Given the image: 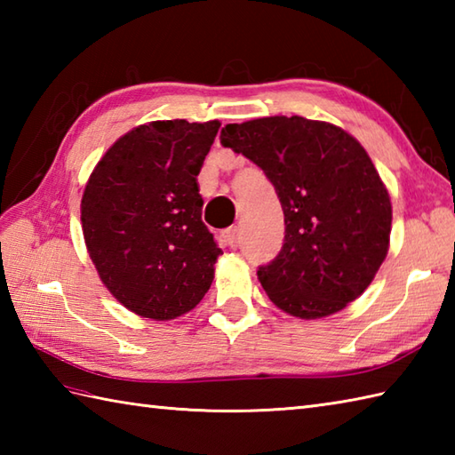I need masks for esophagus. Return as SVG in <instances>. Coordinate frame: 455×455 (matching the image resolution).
<instances>
[{
    "label": "esophagus",
    "mask_w": 455,
    "mask_h": 455,
    "mask_svg": "<svg viewBox=\"0 0 455 455\" xmlns=\"http://www.w3.org/2000/svg\"><path fill=\"white\" fill-rule=\"evenodd\" d=\"M238 236H240V228L238 227H233V228H228V230H225V233H222V238H225V243L228 246H236L238 244Z\"/></svg>",
    "instance_id": "1"
}]
</instances>
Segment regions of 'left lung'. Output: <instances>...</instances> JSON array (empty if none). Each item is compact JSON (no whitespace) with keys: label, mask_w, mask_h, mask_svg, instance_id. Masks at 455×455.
<instances>
[{"label":"left lung","mask_w":455,"mask_h":455,"mask_svg":"<svg viewBox=\"0 0 455 455\" xmlns=\"http://www.w3.org/2000/svg\"><path fill=\"white\" fill-rule=\"evenodd\" d=\"M220 144L274 183L285 240L258 279L272 303L305 318L334 315L373 282L389 250L391 199L352 134L305 117L227 124Z\"/></svg>","instance_id":"1"}]
</instances>
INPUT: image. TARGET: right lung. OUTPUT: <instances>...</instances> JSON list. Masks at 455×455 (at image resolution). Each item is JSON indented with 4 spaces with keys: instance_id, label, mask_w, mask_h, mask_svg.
Listing matches in <instances>:
<instances>
[{
    "instance_id": "add662e5",
    "label": "right lung",
    "mask_w": 455,
    "mask_h": 455,
    "mask_svg": "<svg viewBox=\"0 0 455 455\" xmlns=\"http://www.w3.org/2000/svg\"><path fill=\"white\" fill-rule=\"evenodd\" d=\"M219 121H152L103 154L85 183L82 228L103 285L129 311L170 321L197 307L222 254L201 220L197 176Z\"/></svg>"
}]
</instances>
